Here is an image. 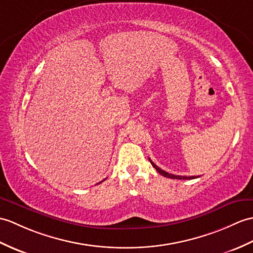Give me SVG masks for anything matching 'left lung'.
Wrapping results in <instances>:
<instances>
[{
	"instance_id": "left-lung-1",
	"label": "left lung",
	"mask_w": 253,
	"mask_h": 253,
	"mask_svg": "<svg viewBox=\"0 0 253 253\" xmlns=\"http://www.w3.org/2000/svg\"><path fill=\"white\" fill-rule=\"evenodd\" d=\"M150 162H151V164H152V166H153V167L157 170V172H160L162 175H164V177H166V178H170V179H179V180H190V179H196V178H198V177H196V175H191V177H185V175H175V174H172V173H168L167 171H165V170H163V169H161L158 166H156L155 164H154L153 162H152L151 160H150Z\"/></svg>"
}]
</instances>
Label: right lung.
Wrapping results in <instances>:
<instances>
[{
    "label": "right lung",
    "mask_w": 253,
    "mask_h": 253,
    "mask_svg": "<svg viewBox=\"0 0 253 253\" xmlns=\"http://www.w3.org/2000/svg\"><path fill=\"white\" fill-rule=\"evenodd\" d=\"M103 181H104V180H103Z\"/></svg>",
    "instance_id": "right-lung-1"
}]
</instances>
